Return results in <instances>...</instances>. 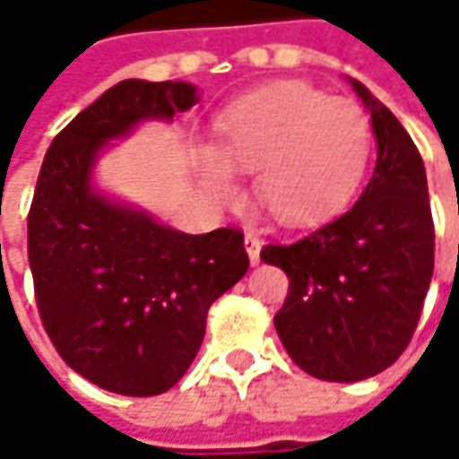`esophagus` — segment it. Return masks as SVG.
I'll return each mask as SVG.
<instances>
[{
    "label": "esophagus",
    "mask_w": 459,
    "mask_h": 459,
    "mask_svg": "<svg viewBox=\"0 0 459 459\" xmlns=\"http://www.w3.org/2000/svg\"><path fill=\"white\" fill-rule=\"evenodd\" d=\"M243 243H246V254H248V261H251V264L255 266V264L261 261V238H258L255 233H246Z\"/></svg>",
    "instance_id": "obj_1"
}]
</instances>
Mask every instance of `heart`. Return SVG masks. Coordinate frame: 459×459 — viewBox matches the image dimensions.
Returning <instances> with one entry per match:
<instances>
[{"mask_svg": "<svg viewBox=\"0 0 459 459\" xmlns=\"http://www.w3.org/2000/svg\"><path fill=\"white\" fill-rule=\"evenodd\" d=\"M216 145H201L208 193L236 195V171L255 173V195L283 226L324 221L351 201L372 152V123L354 100L304 82H276L218 117Z\"/></svg>", "mask_w": 459, "mask_h": 459, "instance_id": "1", "label": "heart"}]
</instances>
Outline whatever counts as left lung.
<instances>
[{"instance_id": "1", "label": "left lung", "mask_w": 459, "mask_h": 459, "mask_svg": "<svg viewBox=\"0 0 459 459\" xmlns=\"http://www.w3.org/2000/svg\"><path fill=\"white\" fill-rule=\"evenodd\" d=\"M372 115L377 165L344 216L261 258L286 271L289 296L273 316L289 357L324 382H359L400 359L435 269L425 163L402 123L359 80Z\"/></svg>"}]
</instances>
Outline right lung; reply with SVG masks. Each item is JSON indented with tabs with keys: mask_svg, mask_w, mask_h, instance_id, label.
<instances>
[{
	"mask_svg": "<svg viewBox=\"0 0 459 459\" xmlns=\"http://www.w3.org/2000/svg\"><path fill=\"white\" fill-rule=\"evenodd\" d=\"M198 102L190 82L123 80L52 140L27 218L34 296L59 357L92 385L152 397L195 359L205 316L248 271L243 233L190 236L95 186L112 140L173 123Z\"/></svg>",
	"mask_w": 459,
	"mask_h": 459,
	"instance_id": "right-lung-1",
	"label": "right lung"
}]
</instances>
